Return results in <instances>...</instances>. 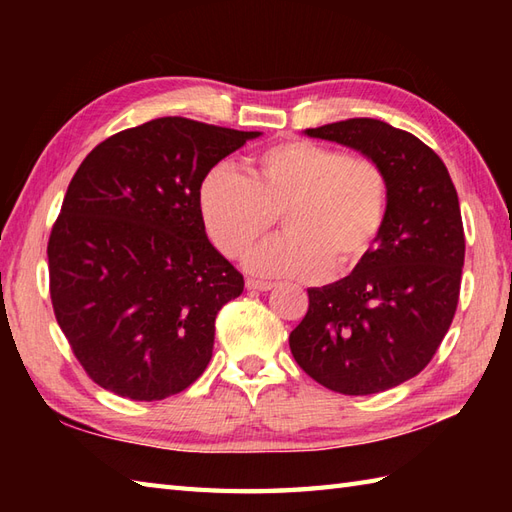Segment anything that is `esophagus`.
<instances>
[{"mask_svg": "<svg viewBox=\"0 0 512 512\" xmlns=\"http://www.w3.org/2000/svg\"><path fill=\"white\" fill-rule=\"evenodd\" d=\"M246 288L248 290H259V292H266L273 288V281H259V279H246Z\"/></svg>", "mask_w": 512, "mask_h": 512, "instance_id": "1", "label": "esophagus"}]
</instances>
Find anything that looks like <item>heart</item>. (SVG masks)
Returning a JSON list of instances; mask_svg holds the SVG:
<instances>
[{
    "instance_id": "obj_1",
    "label": "heart",
    "mask_w": 512,
    "mask_h": 512,
    "mask_svg": "<svg viewBox=\"0 0 512 512\" xmlns=\"http://www.w3.org/2000/svg\"><path fill=\"white\" fill-rule=\"evenodd\" d=\"M389 180L374 158L290 138L259 151L248 178L215 165L200 182L202 222L226 257H239L273 228L286 233L250 250L262 277L317 281L372 255L389 217Z\"/></svg>"
}]
</instances>
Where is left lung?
<instances>
[{"instance_id": "obj_1", "label": "left lung", "mask_w": 512, "mask_h": 512, "mask_svg": "<svg viewBox=\"0 0 512 512\" xmlns=\"http://www.w3.org/2000/svg\"><path fill=\"white\" fill-rule=\"evenodd\" d=\"M310 138L374 158L389 180V217L361 266L310 288L290 352L319 385L367 396L420 374L449 332L460 299L464 228L458 191L440 156L376 118H347Z\"/></svg>"}]
</instances>
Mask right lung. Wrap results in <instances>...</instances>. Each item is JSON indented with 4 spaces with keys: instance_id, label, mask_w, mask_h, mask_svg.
Masks as SVG:
<instances>
[{
    "instance_id": "add662e5",
    "label": "right lung",
    "mask_w": 512,
    "mask_h": 512,
    "mask_svg": "<svg viewBox=\"0 0 512 512\" xmlns=\"http://www.w3.org/2000/svg\"><path fill=\"white\" fill-rule=\"evenodd\" d=\"M259 132L165 116L96 145L48 242L50 299L76 361L129 400L180 394L211 361L244 277L204 231L206 171Z\"/></svg>"
}]
</instances>
